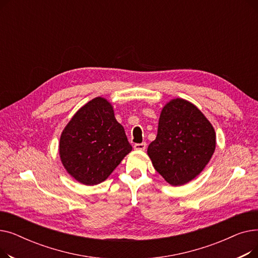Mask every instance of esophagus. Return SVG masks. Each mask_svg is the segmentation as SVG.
Segmentation results:
<instances>
[{"label": "esophagus", "instance_id": "34e87169", "mask_svg": "<svg viewBox=\"0 0 258 258\" xmlns=\"http://www.w3.org/2000/svg\"><path fill=\"white\" fill-rule=\"evenodd\" d=\"M146 148V143L145 142H142V143H137L134 145V150L136 151H145Z\"/></svg>", "mask_w": 258, "mask_h": 258}]
</instances>
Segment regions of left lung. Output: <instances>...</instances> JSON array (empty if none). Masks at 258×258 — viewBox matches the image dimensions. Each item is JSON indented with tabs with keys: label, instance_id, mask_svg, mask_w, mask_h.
Here are the masks:
<instances>
[{
	"label": "left lung",
	"instance_id": "8db88e82",
	"mask_svg": "<svg viewBox=\"0 0 258 258\" xmlns=\"http://www.w3.org/2000/svg\"><path fill=\"white\" fill-rule=\"evenodd\" d=\"M215 132L210 121L191 102L171 99L162 108L156 139L147 155L155 169L172 186L194 180L215 151Z\"/></svg>",
	"mask_w": 258,
	"mask_h": 258
}]
</instances>
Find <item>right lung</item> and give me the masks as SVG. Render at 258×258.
<instances>
[{
	"label": "right lung",
	"mask_w": 258,
	"mask_h": 258,
	"mask_svg": "<svg viewBox=\"0 0 258 258\" xmlns=\"http://www.w3.org/2000/svg\"><path fill=\"white\" fill-rule=\"evenodd\" d=\"M131 151L111 102L102 97L81 106L59 140V157L67 172L89 186L105 181Z\"/></svg>",
	"instance_id": "1"
}]
</instances>
